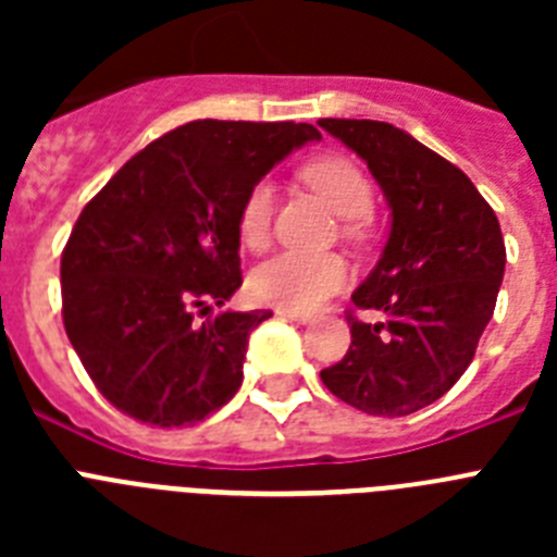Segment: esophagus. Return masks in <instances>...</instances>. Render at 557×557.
I'll return each mask as SVG.
<instances>
[{
    "mask_svg": "<svg viewBox=\"0 0 557 557\" xmlns=\"http://www.w3.org/2000/svg\"><path fill=\"white\" fill-rule=\"evenodd\" d=\"M275 314H278V318H284V321H295V323H309V321H312V314H309V312H295V309H275Z\"/></svg>",
    "mask_w": 557,
    "mask_h": 557,
    "instance_id": "esophagus-1",
    "label": "esophagus"
}]
</instances>
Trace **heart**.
<instances>
[{"label":"heart","instance_id":"b5f03b06","mask_svg":"<svg viewBox=\"0 0 557 557\" xmlns=\"http://www.w3.org/2000/svg\"><path fill=\"white\" fill-rule=\"evenodd\" d=\"M304 184L312 186L329 203L334 214L346 220H362L373 206L371 181L354 161L343 156H321L301 166ZM275 191L273 184L259 181L248 189L239 218H236V234L239 243L250 250H259L270 236V220H273ZM357 228V225H348ZM348 264L334 253L307 256V253H275L268 262L250 273L248 289L259 304H270L278 309H307L321 307L329 295L346 287Z\"/></svg>","mask_w":557,"mask_h":557}]
</instances>
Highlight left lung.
Returning <instances> with one entry per match:
<instances>
[{"label": "left lung", "mask_w": 557, "mask_h": 557, "mask_svg": "<svg viewBox=\"0 0 557 557\" xmlns=\"http://www.w3.org/2000/svg\"><path fill=\"white\" fill-rule=\"evenodd\" d=\"M318 125L366 161L391 206V234L351 301V346L321 371L323 385L368 416H410L444 396L474 359L505 275L494 209L469 175L373 120Z\"/></svg>", "instance_id": "left-lung-1"}]
</instances>
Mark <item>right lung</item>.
Wrapping results in <instances>:
<instances>
[{
  "label": "right lung",
  "instance_id": "add662e5",
  "mask_svg": "<svg viewBox=\"0 0 557 557\" xmlns=\"http://www.w3.org/2000/svg\"><path fill=\"white\" fill-rule=\"evenodd\" d=\"M307 122L198 120L164 133L81 211L61 256L63 326L97 391L152 426H186L243 385L259 312H218L243 284L239 206Z\"/></svg>",
  "mask_w": 557,
  "mask_h": 557
}]
</instances>
